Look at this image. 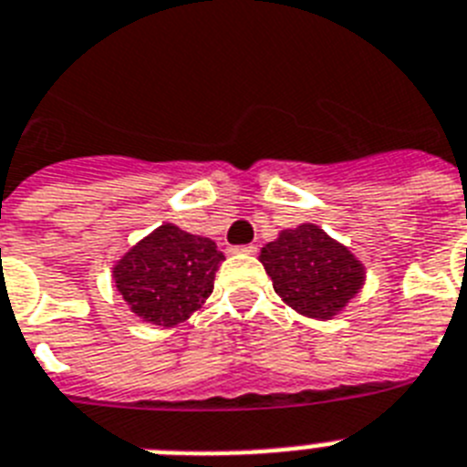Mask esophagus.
<instances>
[{"mask_svg": "<svg viewBox=\"0 0 467 467\" xmlns=\"http://www.w3.org/2000/svg\"><path fill=\"white\" fill-rule=\"evenodd\" d=\"M231 253H245V255H255L257 253V245L255 243H248V245H234Z\"/></svg>", "mask_w": 467, "mask_h": 467, "instance_id": "esophagus-1", "label": "esophagus"}]
</instances>
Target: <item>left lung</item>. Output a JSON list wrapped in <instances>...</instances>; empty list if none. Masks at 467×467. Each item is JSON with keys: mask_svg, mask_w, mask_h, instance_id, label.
Wrapping results in <instances>:
<instances>
[{"mask_svg": "<svg viewBox=\"0 0 467 467\" xmlns=\"http://www.w3.org/2000/svg\"><path fill=\"white\" fill-rule=\"evenodd\" d=\"M260 262L284 303L307 317L337 315L363 286V265L315 224L281 231Z\"/></svg>", "mask_w": 467, "mask_h": 467, "instance_id": "obj_1", "label": "left lung"}]
</instances>
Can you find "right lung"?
Segmentation results:
<instances>
[{"instance_id":"obj_1","label":"right lung","mask_w":467,"mask_h":467,"mask_svg":"<svg viewBox=\"0 0 467 467\" xmlns=\"http://www.w3.org/2000/svg\"><path fill=\"white\" fill-rule=\"evenodd\" d=\"M222 260L214 241L164 224L123 255L114 281L138 317L173 327L205 303Z\"/></svg>"}]
</instances>
